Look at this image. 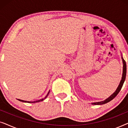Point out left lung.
Wrapping results in <instances>:
<instances>
[{
  "label": "left lung",
  "mask_w": 128,
  "mask_h": 128,
  "mask_svg": "<svg viewBox=\"0 0 128 128\" xmlns=\"http://www.w3.org/2000/svg\"><path fill=\"white\" fill-rule=\"evenodd\" d=\"M122 62H123V73H122V80H120V82L119 84L118 88H117L116 90L114 92V93L112 94V95L110 96V97H108L107 99H106V100L103 101H101V102H93L92 103V104L93 105H102V104H106L108 102H110V101H111L114 98L116 97L117 96V94L119 93V92H120V90H121L122 86L124 84V82L125 80V78H126V62L125 60H124L123 58H122Z\"/></svg>",
  "instance_id": "8db88e82"
}]
</instances>
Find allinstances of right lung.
<instances>
[{
  "label": "right lung",
  "mask_w": 128,
  "mask_h": 128,
  "mask_svg": "<svg viewBox=\"0 0 128 128\" xmlns=\"http://www.w3.org/2000/svg\"><path fill=\"white\" fill-rule=\"evenodd\" d=\"M49 92H48V93L47 94V95L45 96V97L44 98H42V99H41V100H37V101H24V100H20V99H18V100H19V101H22V102H28V103H35V102H40V101H43L44 100V99H45L47 97V96H48V94H49Z\"/></svg>",
  "instance_id": "right-lung-1"
}]
</instances>
